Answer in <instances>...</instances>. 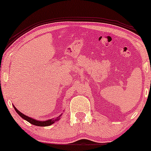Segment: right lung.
I'll return each instance as SVG.
<instances>
[{
    "label": "right lung",
    "instance_id": "1",
    "mask_svg": "<svg viewBox=\"0 0 151 151\" xmlns=\"http://www.w3.org/2000/svg\"><path fill=\"white\" fill-rule=\"evenodd\" d=\"M13 107H14L15 110L16 111V112L18 113V114H19V116H21L22 119H25V120H26L27 121H28L29 123H30V124H32V125L37 126H48L52 125V124H53L55 121H58L62 116V114H61V115L57 117V119H50V120H47L45 121H38V120H35V119H32V118L27 116H26V115H25V114L21 113L20 111H19L18 109H17L14 106V105H13Z\"/></svg>",
    "mask_w": 151,
    "mask_h": 151
}]
</instances>
